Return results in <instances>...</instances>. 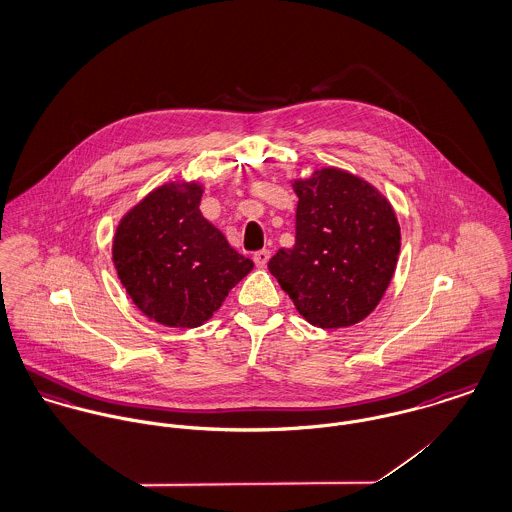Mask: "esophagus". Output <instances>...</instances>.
I'll list each match as a JSON object with an SVG mask.
<instances>
[{"instance_id":"obj_1","label":"esophagus","mask_w":512,"mask_h":512,"mask_svg":"<svg viewBox=\"0 0 512 512\" xmlns=\"http://www.w3.org/2000/svg\"><path fill=\"white\" fill-rule=\"evenodd\" d=\"M269 259H271V251L269 249H261V251L253 253V261H255L257 267H265L269 263Z\"/></svg>"}]
</instances>
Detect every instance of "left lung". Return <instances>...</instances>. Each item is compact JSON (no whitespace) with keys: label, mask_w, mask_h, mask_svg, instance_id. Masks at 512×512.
Listing matches in <instances>:
<instances>
[{"label":"left lung","mask_w":512,"mask_h":512,"mask_svg":"<svg viewBox=\"0 0 512 512\" xmlns=\"http://www.w3.org/2000/svg\"><path fill=\"white\" fill-rule=\"evenodd\" d=\"M296 239L271 275L312 326L347 328L381 302L397 269L400 228L391 202L367 180L326 167L296 178Z\"/></svg>","instance_id":"left-lung-1"}]
</instances>
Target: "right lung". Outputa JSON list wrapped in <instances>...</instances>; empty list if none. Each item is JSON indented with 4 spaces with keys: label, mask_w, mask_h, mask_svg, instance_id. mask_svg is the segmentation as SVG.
<instances>
[{
    "label": "right lung",
    "mask_w": 512,
    "mask_h": 512,
    "mask_svg": "<svg viewBox=\"0 0 512 512\" xmlns=\"http://www.w3.org/2000/svg\"><path fill=\"white\" fill-rule=\"evenodd\" d=\"M202 184L167 182L133 206L115 229L117 277L151 320L198 328L253 269L200 212Z\"/></svg>",
    "instance_id": "right-lung-1"
}]
</instances>
